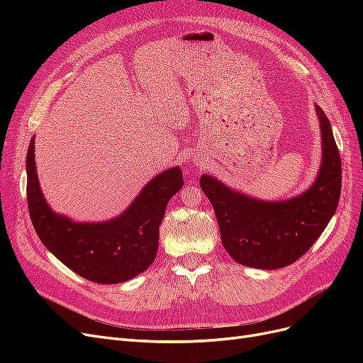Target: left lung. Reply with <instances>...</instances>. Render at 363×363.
<instances>
[{
    "instance_id": "left-lung-1",
    "label": "left lung",
    "mask_w": 363,
    "mask_h": 363,
    "mask_svg": "<svg viewBox=\"0 0 363 363\" xmlns=\"http://www.w3.org/2000/svg\"><path fill=\"white\" fill-rule=\"evenodd\" d=\"M321 124L323 162L315 183L284 201H262L235 192L212 175L200 186L212 203L223 245L238 263L279 269L298 260L324 232L340 195L342 167L330 121L316 106Z\"/></svg>"
}]
</instances>
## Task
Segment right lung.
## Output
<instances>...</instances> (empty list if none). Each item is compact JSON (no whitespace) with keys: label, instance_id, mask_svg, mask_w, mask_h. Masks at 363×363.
Listing matches in <instances>:
<instances>
[{"label":"right lung","instance_id":"right-lung-1","mask_svg":"<svg viewBox=\"0 0 363 363\" xmlns=\"http://www.w3.org/2000/svg\"><path fill=\"white\" fill-rule=\"evenodd\" d=\"M27 203L42 244L63 265L94 283H123L144 272L156 259L164 208L183 188L179 167L156 175L127 211L106 223H74L54 213L43 199L35 162V138L27 151Z\"/></svg>","mask_w":363,"mask_h":363}]
</instances>
